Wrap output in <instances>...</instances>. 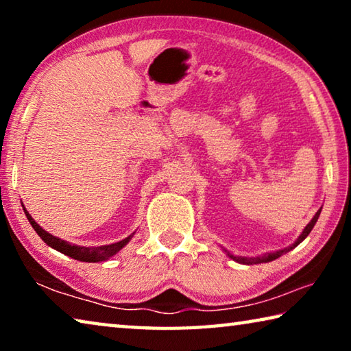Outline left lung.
Listing matches in <instances>:
<instances>
[{"instance_id":"left-lung-1","label":"left lung","mask_w":351,"mask_h":351,"mask_svg":"<svg viewBox=\"0 0 351 351\" xmlns=\"http://www.w3.org/2000/svg\"><path fill=\"white\" fill-rule=\"evenodd\" d=\"M320 210H322V209H319V210L316 212V215H314V218L311 219V221L306 224V228L304 229V232L300 234V237H299V239H297V241L294 243L293 246H289V247H287V249H282V251H277V252H271V254L260 255V257H234L232 254H228V255H229L230 258H234L235 261H239V263H243V265H257V263H266V261L276 260V258L280 257V255H283V254H287L288 251H291V249H294L297 245H299V243H302V241H304V240L306 239L308 234L311 232L313 228H314V224H316V221H317V218H319V215H320Z\"/></svg>"}]
</instances>
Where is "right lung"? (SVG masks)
Returning <instances> with one entry per match:
<instances>
[{
    "label": "right lung",
    "instance_id": "1",
    "mask_svg": "<svg viewBox=\"0 0 351 351\" xmlns=\"http://www.w3.org/2000/svg\"><path fill=\"white\" fill-rule=\"evenodd\" d=\"M25 213H26V217L29 219V223H31L32 228L35 229V232L40 235V239L43 240L47 246L57 249L58 252L68 255V257H71V258H75V260H80V261H88V263L108 260L110 257H112V255L121 251V249L130 241V239H132V235H130L122 241L112 243V245L97 246V247H85V246L69 245V243H66L64 240L57 239V237L51 235L49 232H46L45 229H41L40 226L34 221V218L29 215V212L26 209H25Z\"/></svg>",
    "mask_w": 351,
    "mask_h": 351
}]
</instances>
